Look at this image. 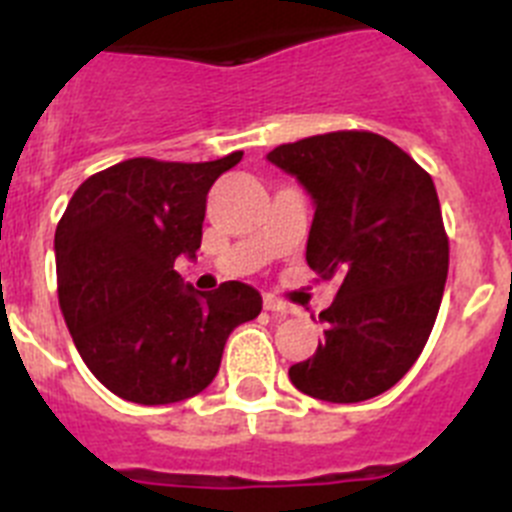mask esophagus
Instances as JSON below:
<instances>
[{"label": "esophagus", "instance_id": "34e87169", "mask_svg": "<svg viewBox=\"0 0 512 512\" xmlns=\"http://www.w3.org/2000/svg\"><path fill=\"white\" fill-rule=\"evenodd\" d=\"M264 307L269 312H279V315H295V307L287 305V302L277 300V297H264Z\"/></svg>", "mask_w": 512, "mask_h": 512}]
</instances>
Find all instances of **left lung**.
<instances>
[{"instance_id":"1","label":"left lung","mask_w":512,"mask_h":512,"mask_svg":"<svg viewBox=\"0 0 512 512\" xmlns=\"http://www.w3.org/2000/svg\"><path fill=\"white\" fill-rule=\"evenodd\" d=\"M310 194L307 266L338 279L318 351L289 366L297 390L361 402L395 387L431 336L449 274L433 179L377 133L312 135L266 153Z\"/></svg>"}]
</instances>
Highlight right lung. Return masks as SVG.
<instances>
[{"label":"right lung","instance_id":"1","mask_svg":"<svg viewBox=\"0 0 512 512\" xmlns=\"http://www.w3.org/2000/svg\"><path fill=\"white\" fill-rule=\"evenodd\" d=\"M241 158H130L89 176L63 212L53 243L63 318L89 372L122 400L200 395L233 328L261 312L248 284L197 292L174 271L200 248L207 192Z\"/></svg>","mask_w":512,"mask_h":512}]
</instances>
